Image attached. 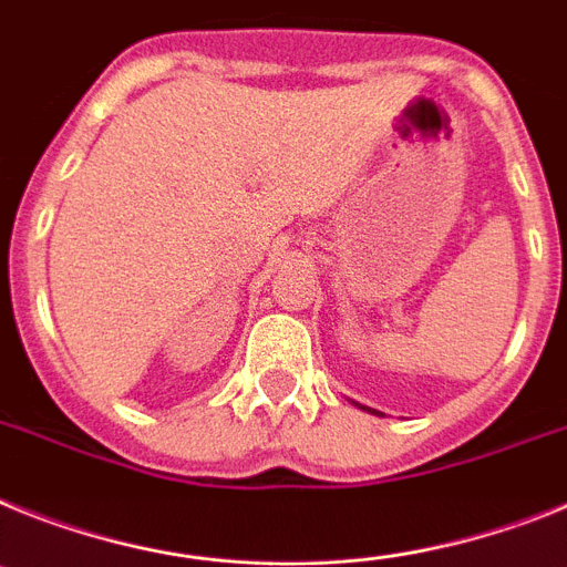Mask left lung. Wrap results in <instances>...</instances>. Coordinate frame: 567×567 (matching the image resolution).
<instances>
[{"label": "left lung", "mask_w": 567, "mask_h": 567, "mask_svg": "<svg viewBox=\"0 0 567 567\" xmlns=\"http://www.w3.org/2000/svg\"><path fill=\"white\" fill-rule=\"evenodd\" d=\"M359 408H362V411H371V408H365V405H359ZM371 413H379V411H371ZM379 416H382V413H379Z\"/></svg>", "instance_id": "obj_1"}]
</instances>
